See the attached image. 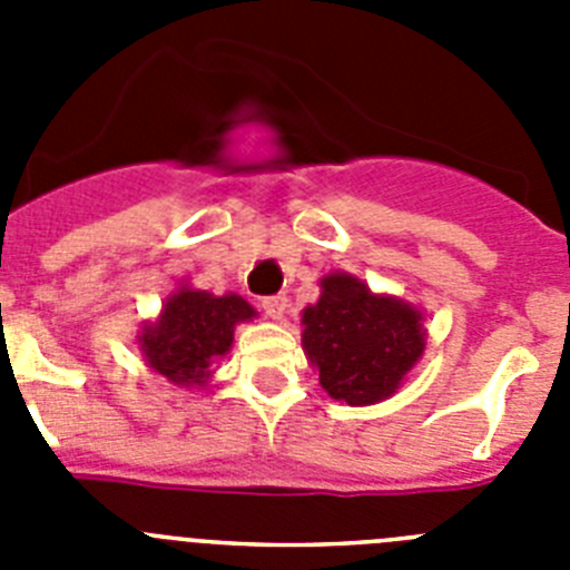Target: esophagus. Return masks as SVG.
I'll return each instance as SVG.
<instances>
[{"instance_id":"obj_1","label":"esophagus","mask_w":570,"mask_h":570,"mask_svg":"<svg viewBox=\"0 0 570 570\" xmlns=\"http://www.w3.org/2000/svg\"><path fill=\"white\" fill-rule=\"evenodd\" d=\"M262 308H265V314H268L271 320H282V316L288 314V296L285 294L265 296V299H262Z\"/></svg>"}]
</instances>
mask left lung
<instances>
[{
  "mask_svg": "<svg viewBox=\"0 0 570 570\" xmlns=\"http://www.w3.org/2000/svg\"><path fill=\"white\" fill-rule=\"evenodd\" d=\"M302 325V347L320 367V385L347 405L394 394L425 351L420 311L371 294L347 274L322 279L320 302L305 308Z\"/></svg>",
  "mask_w": 570,
  "mask_h": 570,
  "instance_id": "8db88e82",
  "label": "left lung"
}]
</instances>
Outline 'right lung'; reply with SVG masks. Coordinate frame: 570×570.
<instances>
[{
    "label": "right lung",
    "mask_w": 570,
    "mask_h": 570,
    "mask_svg": "<svg viewBox=\"0 0 570 570\" xmlns=\"http://www.w3.org/2000/svg\"><path fill=\"white\" fill-rule=\"evenodd\" d=\"M250 316L254 308L242 296L183 288L165 302L154 325H145L142 354L156 374L176 385H203L210 376V362L228 354L236 322Z\"/></svg>",
    "instance_id": "obj_1"
}]
</instances>
